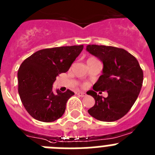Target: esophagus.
Returning a JSON list of instances; mask_svg holds the SVG:
<instances>
[{"label": "esophagus", "instance_id": "esophagus-1", "mask_svg": "<svg viewBox=\"0 0 155 155\" xmlns=\"http://www.w3.org/2000/svg\"><path fill=\"white\" fill-rule=\"evenodd\" d=\"M77 94L78 95L79 97H85L87 95L85 93H84V92H78V93H77Z\"/></svg>", "mask_w": 155, "mask_h": 155}]
</instances>
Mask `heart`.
Returning a JSON list of instances; mask_svg holds the SVG:
<instances>
[{"label": "heart", "mask_w": 155, "mask_h": 155, "mask_svg": "<svg viewBox=\"0 0 155 155\" xmlns=\"http://www.w3.org/2000/svg\"><path fill=\"white\" fill-rule=\"evenodd\" d=\"M91 59H94V58H89V59H88V60H91Z\"/></svg>", "instance_id": "heart-1"}]
</instances>
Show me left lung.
<instances>
[{"label":"left lung","instance_id":"8db88e82","mask_svg":"<svg viewBox=\"0 0 155 155\" xmlns=\"http://www.w3.org/2000/svg\"><path fill=\"white\" fill-rule=\"evenodd\" d=\"M86 51L97 57L103 63L102 74L94 84V91L87 94L94 98L95 104L87 111L101 121H114L129 111L142 87L143 71L133 55L122 49L111 46L91 45ZM108 92L104 98L95 91Z\"/></svg>","mask_w":155,"mask_h":155}]
</instances>
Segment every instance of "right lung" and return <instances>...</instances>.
<instances>
[{"mask_svg":"<svg viewBox=\"0 0 155 155\" xmlns=\"http://www.w3.org/2000/svg\"><path fill=\"white\" fill-rule=\"evenodd\" d=\"M83 45L58 47L40 50L25 59L18 72V93L30 115L43 122L60 118L67 101L74 94L67 90L53 91L56 77L69 70L83 50Z\"/></svg>","mask_w":155,"mask_h":155,"instance_id":"right-lung-1","label":"right lung"}]
</instances>
